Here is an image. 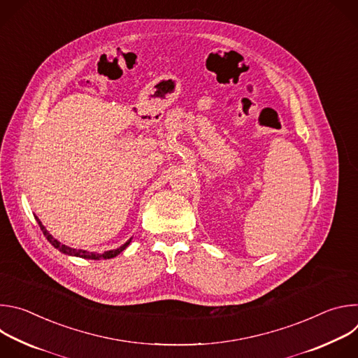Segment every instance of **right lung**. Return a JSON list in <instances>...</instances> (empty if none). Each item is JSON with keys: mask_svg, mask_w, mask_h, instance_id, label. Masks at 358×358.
<instances>
[{"mask_svg": "<svg viewBox=\"0 0 358 358\" xmlns=\"http://www.w3.org/2000/svg\"><path fill=\"white\" fill-rule=\"evenodd\" d=\"M42 234L45 235V238L52 243L58 250H61L62 253H66V255H72V257H78V258H83V259H94V261H99V259H110V258H115L116 255H119L122 250L126 249V246L130 243V241H127L124 245H122L120 248L117 249H113V250H108L105 253H94V252H87V250H79V249H73V248H69L66 245H62L61 242H58L55 238H52V235H49V232L45 229V227L41 224V221L35 217Z\"/></svg>", "mask_w": 358, "mask_h": 358, "instance_id": "1", "label": "right lung"}]
</instances>
